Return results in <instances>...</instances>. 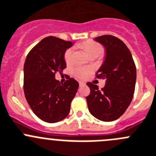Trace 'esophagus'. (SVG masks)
Segmentation results:
<instances>
[{"label":"esophagus","instance_id":"1","mask_svg":"<svg viewBox=\"0 0 156 156\" xmlns=\"http://www.w3.org/2000/svg\"><path fill=\"white\" fill-rule=\"evenodd\" d=\"M79 84H80V87H83V86H85L86 85V83L80 81V82H79Z\"/></svg>","mask_w":156,"mask_h":156}]
</instances>
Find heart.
<instances>
[{
    "instance_id": "b5f03b06",
    "label": "heart",
    "mask_w": 156,
    "mask_h": 156,
    "mask_svg": "<svg viewBox=\"0 0 156 156\" xmlns=\"http://www.w3.org/2000/svg\"><path fill=\"white\" fill-rule=\"evenodd\" d=\"M79 47L83 49L89 56H91L93 54L100 55L103 53V47H102V46L93 41H84V42L79 44ZM73 53V50L72 47L66 49V51L64 52L63 59H64L65 63L67 65H69L72 63ZM91 71L92 69L90 68L78 66V67H76L73 70V74L74 76L76 78H77V79L84 80L90 75Z\"/></svg>"
}]
</instances>
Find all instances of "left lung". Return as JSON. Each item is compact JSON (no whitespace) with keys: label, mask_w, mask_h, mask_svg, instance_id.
<instances>
[{"label":"left lung","mask_w":156,"mask_h":156,"mask_svg":"<svg viewBox=\"0 0 156 156\" xmlns=\"http://www.w3.org/2000/svg\"><path fill=\"white\" fill-rule=\"evenodd\" d=\"M106 48V56L96 78L106 80L105 87L87 83L90 93L86 97L90 113L98 119L111 122L119 118L131 103L135 91L136 68L129 50L116 37L95 38Z\"/></svg>","instance_id":"obj_1"}]
</instances>
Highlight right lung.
I'll use <instances>...</instances> for the list:
<instances>
[{"instance_id":"obj_1","label":"right lung","mask_w":156,"mask_h":156,"mask_svg":"<svg viewBox=\"0 0 156 156\" xmlns=\"http://www.w3.org/2000/svg\"><path fill=\"white\" fill-rule=\"evenodd\" d=\"M73 45L55 37L44 38L27 54L23 66V91L34 113L50 123L66 118L79 83L73 78L62 83L55 79L66 64L63 54Z\"/></svg>"}]
</instances>
